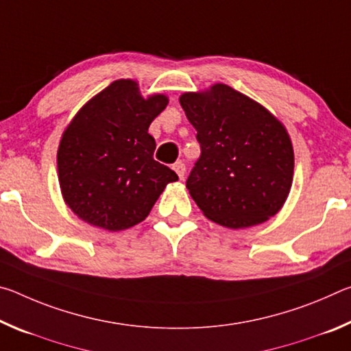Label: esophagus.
Returning a JSON list of instances; mask_svg holds the SVG:
<instances>
[{
  "mask_svg": "<svg viewBox=\"0 0 351 351\" xmlns=\"http://www.w3.org/2000/svg\"><path fill=\"white\" fill-rule=\"evenodd\" d=\"M171 169H173V170L176 171V175L180 176V180H182L184 175H186V164H184L182 161H178V162H175V164H173V167H171Z\"/></svg>",
  "mask_w": 351,
  "mask_h": 351,
  "instance_id": "1",
  "label": "esophagus"
}]
</instances>
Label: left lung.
I'll return each instance as SVG.
<instances>
[{"label":"left lung","instance_id":"obj_1","mask_svg":"<svg viewBox=\"0 0 351 351\" xmlns=\"http://www.w3.org/2000/svg\"><path fill=\"white\" fill-rule=\"evenodd\" d=\"M180 104L201 147L186 186L204 215L230 229L274 217L294 173L293 144L282 122L224 83L184 93Z\"/></svg>","mask_w":351,"mask_h":351}]
</instances>
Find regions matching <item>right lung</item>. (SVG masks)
I'll return each mask as SVG.
<instances>
[{
    "mask_svg": "<svg viewBox=\"0 0 351 351\" xmlns=\"http://www.w3.org/2000/svg\"><path fill=\"white\" fill-rule=\"evenodd\" d=\"M169 104L164 94L141 96L134 80H116L82 106L64 130L57 152L64 203L83 221L123 230L148 217L178 175L153 159L148 134Z\"/></svg>",
    "mask_w": 351,
    "mask_h": 351,
    "instance_id": "add662e5",
    "label": "right lung"
}]
</instances>
